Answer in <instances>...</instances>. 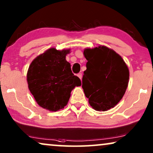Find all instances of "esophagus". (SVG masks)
Wrapping results in <instances>:
<instances>
[{
    "mask_svg": "<svg viewBox=\"0 0 153 153\" xmlns=\"http://www.w3.org/2000/svg\"><path fill=\"white\" fill-rule=\"evenodd\" d=\"M77 76H78V78L80 79V80H82V73H78V74H77Z\"/></svg>",
    "mask_w": 153,
    "mask_h": 153,
    "instance_id": "obj_1",
    "label": "esophagus"
}]
</instances>
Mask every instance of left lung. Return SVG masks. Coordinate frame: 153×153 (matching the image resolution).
Masks as SVG:
<instances>
[{"label":"left lung","instance_id":"obj_1","mask_svg":"<svg viewBox=\"0 0 153 153\" xmlns=\"http://www.w3.org/2000/svg\"><path fill=\"white\" fill-rule=\"evenodd\" d=\"M87 60L82 89L97 111H105L117 104L128 86L129 72L123 58L105 46L85 49Z\"/></svg>","mask_w":153,"mask_h":153}]
</instances>
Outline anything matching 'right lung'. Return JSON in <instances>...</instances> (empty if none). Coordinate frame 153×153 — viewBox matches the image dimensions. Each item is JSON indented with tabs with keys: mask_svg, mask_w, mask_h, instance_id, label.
<instances>
[{
	"mask_svg": "<svg viewBox=\"0 0 153 153\" xmlns=\"http://www.w3.org/2000/svg\"><path fill=\"white\" fill-rule=\"evenodd\" d=\"M70 50L50 48L37 56L30 64L27 73L28 89L38 104L50 111L66 106L71 92L81 81L72 73L66 60Z\"/></svg>",
	"mask_w": 153,
	"mask_h": 153,
	"instance_id": "add662e5",
	"label": "right lung"
}]
</instances>
